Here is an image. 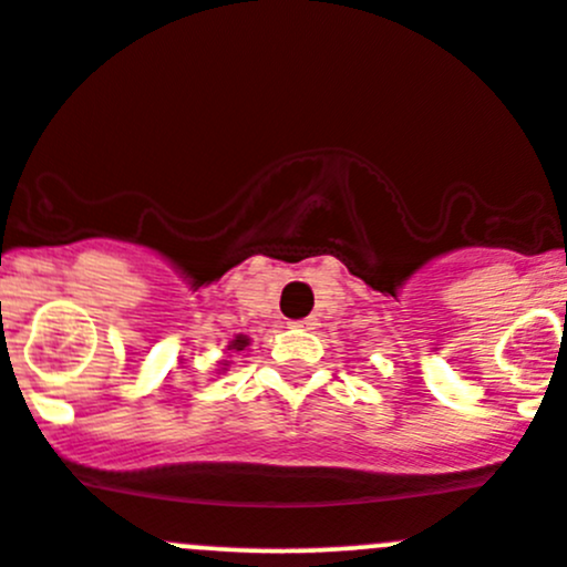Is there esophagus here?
<instances>
[{
    "label": "esophagus",
    "instance_id": "34e87169",
    "mask_svg": "<svg viewBox=\"0 0 567 567\" xmlns=\"http://www.w3.org/2000/svg\"><path fill=\"white\" fill-rule=\"evenodd\" d=\"M291 327H300V330H313V327H317V317H308V319H300V322H291Z\"/></svg>",
    "mask_w": 567,
    "mask_h": 567
}]
</instances>
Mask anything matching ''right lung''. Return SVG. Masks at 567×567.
Instances as JSON below:
<instances>
[{
    "mask_svg": "<svg viewBox=\"0 0 567 567\" xmlns=\"http://www.w3.org/2000/svg\"><path fill=\"white\" fill-rule=\"evenodd\" d=\"M248 347H250V338L243 336V332H237V336L231 338L229 347H226V349H229V352H245V349H248ZM229 358H231V354H226L224 360H218V373L229 371V365H231Z\"/></svg>",
    "mask_w": 567,
    "mask_h": 567,
    "instance_id": "obj_1",
    "label": "right lung"
}]
</instances>
